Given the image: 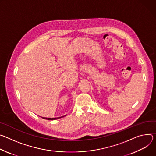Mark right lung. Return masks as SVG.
<instances>
[{"label":"right lung","instance_id":"1","mask_svg":"<svg viewBox=\"0 0 156 156\" xmlns=\"http://www.w3.org/2000/svg\"><path fill=\"white\" fill-rule=\"evenodd\" d=\"M66 116V115H65ZM61 117H63V116H61ZM61 117H59V118H44V117H42L43 119H48V120H54V119H56L58 118H60Z\"/></svg>","mask_w":156,"mask_h":156}]
</instances>
